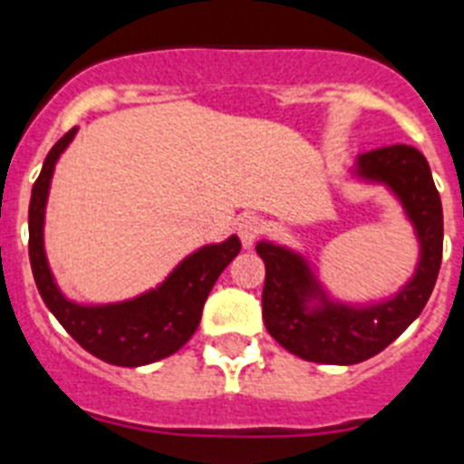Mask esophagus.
<instances>
[{
	"label": "esophagus",
	"mask_w": 464,
	"mask_h": 464,
	"mask_svg": "<svg viewBox=\"0 0 464 464\" xmlns=\"http://www.w3.org/2000/svg\"><path fill=\"white\" fill-rule=\"evenodd\" d=\"M261 231H264V219H259V217L255 215L243 217L240 224H237V236L243 240V247L247 249L256 243V237L261 236Z\"/></svg>",
	"instance_id": "obj_1"
}]
</instances>
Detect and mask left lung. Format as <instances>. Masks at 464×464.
<instances>
[{"instance_id": "left-lung-1", "label": "left lung", "mask_w": 464, "mask_h": 464, "mask_svg": "<svg viewBox=\"0 0 464 464\" xmlns=\"http://www.w3.org/2000/svg\"><path fill=\"white\" fill-rule=\"evenodd\" d=\"M345 177L364 187H382L400 203L416 236L418 261L397 292L350 301L334 296L301 249L268 237L256 243V255L266 264V329L282 348L317 364H360L388 348L425 308L444 247L441 198L418 149L394 144L362 154Z\"/></svg>"}]
</instances>
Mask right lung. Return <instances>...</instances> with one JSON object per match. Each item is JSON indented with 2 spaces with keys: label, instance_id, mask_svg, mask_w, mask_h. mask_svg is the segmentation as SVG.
<instances>
[{
  "label": "right lung",
  "instance_id": "add662e5",
  "mask_svg": "<svg viewBox=\"0 0 464 464\" xmlns=\"http://www.w3.org/2000/svg\"><path fill=\"white\" fill-rule=\"evenodd\" d=\"M72 128L44 160L30 198V264L44 304L76 343L114 366H144L165 360L198 329L203 305L217 277L240 252L237 236L193 249L163 282L130 299L83 304L60 289L46 256V205L55 163L76 137Z\"/></svg>",
  "mask_w": 464,
  "mask_h": 464
}]
</instances>
